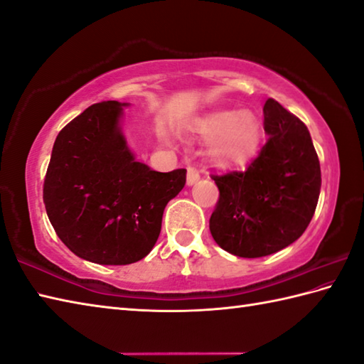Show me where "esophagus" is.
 Returning <instances> with one entry per match:
<instances>
[{
    "instance_id": "obj_1",
    "label": "esophagus",
    "mask_w": 364,
    "mask_h": 364,
    "mask_svg": "<svg viewBox=\"0 0 364 364\" xmlns=\"http://www.w3.org/2000/svg\"><path fill=\"white\" fill-rule=\"evenodd\" d=\"M200 180V173H198V170L196 167H188V184L192 186V184L197 183Z\"/></svg>"
}]
</instances>
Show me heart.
Returning <instances> with one entry per match:
<instances>
[{"mask_svg":"<svg viewBox=\"0 0 364 364\" xmlns=\"http://www.w3.org/2000/svg\"><path fill=\"white\" fill-rule=\"evenodd\" d=\"M196 132L203 140H213L211 153L223 164L240 162L257 148L259 121L249 112L220 110L198 119Z\"/></svg>","mask_w":364,"mask_h":364,"instance_id":"1","label":"heart"}]
</instances>
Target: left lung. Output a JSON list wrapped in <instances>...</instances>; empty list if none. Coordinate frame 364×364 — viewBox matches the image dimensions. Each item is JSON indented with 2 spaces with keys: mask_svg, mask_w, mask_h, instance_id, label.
Returning a JSON list of instances; mask_svg holds the SVG:
<instances>
[{
  "mask_svg": "<svg viewBox=\"0 0 364 364\" xmlns=\"http://www.w3.org/2000/svg\"><path fill=\"white\" fill-rule=\"evenodd\" d=\"M263 127L267 144L245 170L211 175L219 198L210 232L224 251L246 259L265 257L300 238L322 186L318 156L303 121L269 97Z\"/></svg>",
  "mask_w": 364,
  "mask_h": 364,
  "instance_id": "8db88e82",
  "label": "left lung"
}]
</instances>
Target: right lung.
<instances>
[{
    "mask_svg": "<svg viewBox=\"0 0 364 364\" xmlns=\"http://www.w3.org/2000/svg\"><path fill=\"white\" fill-rule=\"evenodd\" d=\"M126 104H92L56 137L44 203L60 240L80 259L129 265L151 251L166 205L186 183V168L162 173L134 159L119 131Z\"/></svg>",
    "mask_w": 364,
    "mask_h": 364,
    "instance_id": "1",
    "label": "right lung"
}]
</instances>
